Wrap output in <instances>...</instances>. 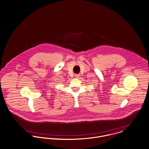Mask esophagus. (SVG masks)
Listing matches in <instances>:
<instances>
[{
  "instance_id": "esophagus-1",
  "label": "esophagus",
  "mask_w": 149,
  "mask_h": 149,
  "mask_svg": "<svg viewBox=\"0 0 149 149\" xmlns=\"http://www.w3.org/2000/svg\"><path fill=\"white\" fill-rule=\"evenodd\" d=\"M75 76V77H76V78L78 79L80 76H79V74H75V76Z\"/></svg>"
}]
</instances>
